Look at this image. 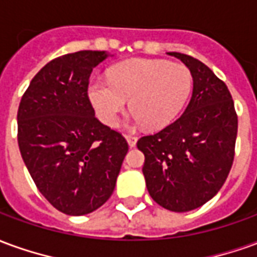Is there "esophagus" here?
<instances>
[{
  "label": "esophagus",
  "mask_w": 257,
  "mask_h": 257,
  "mask_svg": "<svg viewBox=\"0 0 257 257\" xmlns=\"http://www.w3.org/2000/svg\"><path fill=\"white\" fill-rule=\"evenodd\" d=\"M125 138H126V140H128L129 147H135V146H136V142H138V138H136V136H131V135H126Z\"/></svg>",
  "instance_id": "34e87169"
}]
</instances>
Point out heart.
I'll return each instance as SVG.
<instances>
[{
  "instance_id": "1",
  "label": "heart",
  "mask_w": 257,
  "mask_h": 257,
  "mask_svg": "<svg viewBox=\"0 0 257 257\" xmlns=\"http://www.w3.org/2000/svg\"><path fill=\"white\" fill-rule=\"evenodd\" d=\"M193 90L187 66L158 59H131L108 71V81L93 79L89 99L107 125H115L129 100L134 121L149 129H161L175 121Z\"/></svg>"
}]
</instances>
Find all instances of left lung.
<instances>
[{
	"instance_id": "1",
	"label": "left lung",
	"mask_w": 257,
	"mask_h": 257,
	"mask_svg": "<svg viewBox=\"0 0 257 257\" xmlns=\"http://www.w3.org/2000/svg\"><path fill=\"white\" fill-rule=\"evenodd\" d=\"M193 73L184 112L157 134L138 140L151 198L172 212H189L213 198L231 171L238 117L227 85L198 59L169 52Z\"/></svg>"
}]
</instances>
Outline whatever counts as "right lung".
Returning a JSON list of instances; mask_svg holds the SVG:
<instances>
[{
  "instance_id": "right-lung-1",
  "label": "right lung",
  "mask_w": 257,
  "mask_h": 257,
  "mask_svg": "<svg viewBox=\"0 0 257 257\" xmlns=\"http://www.w3.org/2000/svg\"><path fill=\"white\" fill-rule=\"evenodd\" d=\"M103 51L53 59L36 74L18 110V143L37 189L66 215L93 212L111 197L128 142L95 117L88 96Z\"/></svg>"
}]
</instances>
